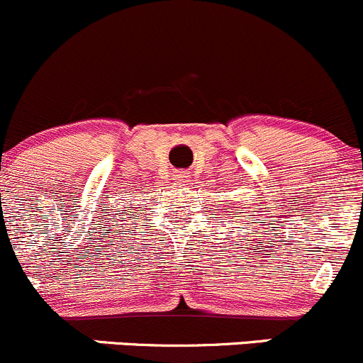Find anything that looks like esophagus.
Here are the masks:
<instances>
[{
	"mask_svg": "<svg viewBox=\"0 0 363 363\" xmlns=\"http://www.w3.org/2000/svg\"><path fill=\"white\" fill-rule=\"evenodd\" d=\"M174 177H175V181L181 182V184H182V182L188 181V174H186V172H177V174H175Z\"/></svg>",
	"mask_w": 363,
	"mask_h": 363,
	"instance_id": "esophagus-1",
	"label": "esophagus"
}]
</instances>
